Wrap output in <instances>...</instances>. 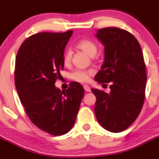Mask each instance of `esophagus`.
<instances>
[{"label": "esophagus", "mask_w": 159, "mask_h": 159, "mask_svg": "<svg viewBox=\"0 0 159 159\" xmlns=\"http://www.w3.org/2000/svg\"><path fill=\"white\" fill-rule=\"evenodd\" d=\"M83 87H84V90H86V91H87V92L90 91V87L89 86H87V85H84Z\"/></svg>", "instance_id": "esophagus-1"}]
</instances>
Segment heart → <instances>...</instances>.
Listing matches in <instances>:
<instances>
[{
	"label": "heart",
	"instance_id": "1",
	"mask_svg": "<svg viewBox=\"0 0 159 159\" xmlns=\"http://www.w3.org/2000/svg\"><path fill=\"white\" fill-rule=\"evenodd\" d=\"M77 48L83 51L84 52L89 55L90 57H94L98 50V47L95 43L90 39H83L77 43ZM72 52L70 50H67L65 52L63 57V61L65 65H69L71 62ZM92 74V72L90 70H83V69H75L70 73V78L73 81L77 82L84 83L89 80V77Z\"/></svg>",
	"mask_w": 159,
	"mask_h": 159
}]
</instances>
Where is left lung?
Instances as JSON below:
<instances>
[{
    "mask_svg": "<svg viewBox=\"0 0 159 159\" xmlns=\"http://www.w3.org/2000/svg\"><path fill=\"white\" fill-rule=\"evenodd\" d=\"M96 37L104 45L105 59L94 79L101 84L110 82L111 92L91 89L96 96L94 112L102 128L120 133L136 120L143 106L146 82L143 53L137 39L123 29H99Z\"/></svg>",
    "mask_w": 159,
    "mask_h": 159,
    "instance_id": "8db88e82",
    "label": "left lung"
}]
</instances>
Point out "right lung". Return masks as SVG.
I'll list each match as a JSON object with an SVG mask.
<instances>
[{"label":"right lung","mask_w":159,"mask_h":159,"mask_svg":"<svg viewBox=\"0 0 159 159\" xmlns=\"http://www.w3.org/2000/svg\"><path fill=\"white\" fill-rule=\"evenodd\" d=\"M72 34L73 30L33 34L22 43L16 57L14 81L20 101L30 121L53 136L64 135L73 128L84 96L78 82H71L62 91L55 86Z\"/></svg>","instance_id":"add662e5"}]
</instances>
